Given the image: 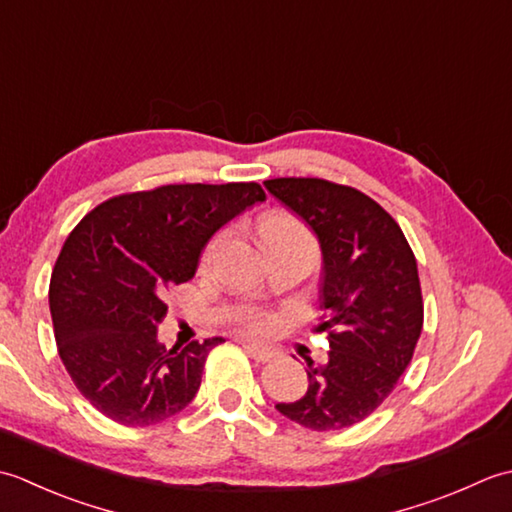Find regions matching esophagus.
<instances>
[{"label":"esophagus","mask_w":512,"mask_h":512,"mask_svg":"<svg viewBox=\"0 0 512 512\" xmlns=\"http://www.w3.org/2000/svg\"><path fill=\"white\" fill-rule=\"evenodd\" d=\"M239 343H242L244 350H246L250 356H253L257 363H268V361H273V358L277 356L275 350H270V347H264V345H257V343H253V341L239 339Z\"/></svg>","instance_id":"34e87169"}]
</instances>
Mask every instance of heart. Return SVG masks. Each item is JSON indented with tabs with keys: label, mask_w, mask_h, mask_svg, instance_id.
Masks as SVG:
<instances>
[{
	"label": "heart",
	"mask_w": 512,
	"mask_h": 512,
	"mask_svg": "<svg viewBox=\"0 0 512 512\" xmlns=\"http://www.w3.org/2000/svg\"><path fill=\"white\" fill-rule=\"evenodd\" d=\"M259 235H262L264 244L270 242V239L275 237H310V233L303 228L301 222H297L295 217H288V215H268L264 217L262 222H259ZM213 253V244L206 248L204 253V262H209V257ZM242 325L248 328L250 332H257V334H270L277 328V317L262 310H250L242 317Z\"/></svg>",
	"instance_id": "obj_1"
}]
</instances>
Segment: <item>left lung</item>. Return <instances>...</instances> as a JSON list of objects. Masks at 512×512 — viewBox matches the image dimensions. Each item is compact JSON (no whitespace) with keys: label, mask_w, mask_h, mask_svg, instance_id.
<instances>
[{"label":"left lung","mask_w":512,"mask_h":512,"mask_svg":"<svg viewBox=\"0 0 512 512\" xmlns=\"http://www.w3.org/2000/svg\"><path fill=\"white\" fill-rule=\"evenodd\" d=\"M266 189L295 211L323 250L321 332L330 361H308V391L277 409L312 431H339L374 413L405 372L424 306L413 250L398 222L354 187L323 178H273Z\"/></svg>","instance_id":"obj_1"}]
</instances>
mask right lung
<instances>
[{"label":"right lung","mask_w":512,"mask_h":512,"mask_svg":"<svg viewBox=\"0 0 512 512\" xmlns=\"http://www.w3.org/2000/svg\"><path fill=\"white\" fill-rule=\"evenodd\" d=\"M257 182L165 184L101 202L65 239L50 279V314L72 383L103 416L149 427L198 394L206 356L158 343L165 292L195 275L211 235L264 202Z\"/></svg>","instance_id":"obj_1"}]
</instances>
